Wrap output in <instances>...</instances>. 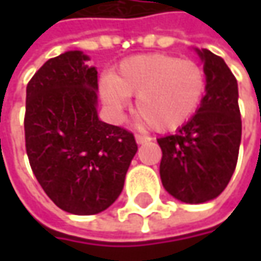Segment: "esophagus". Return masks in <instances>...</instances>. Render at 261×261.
<instances>
[{"label": "esophagus", "instance_id": "obj_1", "mask_svg": "<svg viewBox=\"0 0 261 261\" xmlns=\"http://www.w3.org/2000/svg\"><path fill=\"white\" fill-rule=\"evenodd\" d=\"M135 139H136V142H138L139 145H141V144H146V142H149V141H151V138H149V136L141 135V134H136Z\"/></svg>", "mask_w": 261, "mask_h": 261}]
</instances>
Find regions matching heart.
<instances>
[{
	"label": "heart",
	"instance_id": "heart-1",
	"mask_svg": "<svg viewBox=\"0 0 261 261\" xmlns=\"http://www.w3.org/2000/svg\"><path fill=\"white\" fill-rule=\"evenodd\" d=\"M206 93L205 69L192 59L167 54L136 55L125 59L113 75L101 81L106 105L116 112L136 97V116L156 130L186 125L202 105Z\"/></svg>",
	"mask_w": 261,
	"mask_h": 261
}]
</instances>
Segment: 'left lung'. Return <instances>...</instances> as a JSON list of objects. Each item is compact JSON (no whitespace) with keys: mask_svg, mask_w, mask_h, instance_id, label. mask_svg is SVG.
<instances>
[{"mask_svg":"<svg viewBox=\"0 0 261 261\" xmlns=\"http://www.w3.org/2000/svg\"><path fill=\"white\" fill-rule=\"evenodd\" d=\"M197 54L205 62L202 105L174 135L156 139L163 186L186 203H203L224 192L236 170L243 127L234 74L221 56L207 49Z\"/></svg>","mask_w":261,"mask_h":261,"instance_id":"obj_1","label":"left lung"}]
</instances>
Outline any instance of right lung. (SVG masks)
I'll return each instance as SVG.
<instances>
[{
	"mask_svg": "<svg viewBox=\"0 0 261 261\" xmlns=\"http://www.w3.org/2000/svg\"><path fill=\"white\" fill-rule=\"evenodd\" d=\"M69 50L49 59L25 90V152L39 185L62 211L103 212L122 193L135 136L97 116V71Z\"/></svg>",
	"mask_w": 261,
	"mask_h": 261,
	"instance_id": "obj_1",
	"label": "right lung"
}]
</instances>
